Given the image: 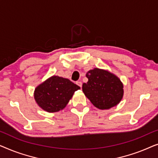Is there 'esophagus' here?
Here are the masks:
<instances>
[{"label":"esophagus","instance_id":"obj_1","mask_svg":"<svg viewBox=\"0 0 158 158\" xmlns=\"http://www.w3.org/2000/svg\"><path fill=\"white\" fill-rule=\"evenodd\" d=\"M76 84H77V85H78V86H80V87H82V83H81V81H77L76 82Z\"/></svg>","mask_w":158,"mask_h":158}]
</instances>
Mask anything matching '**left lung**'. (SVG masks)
Wrapping results in <instances>:
<instances>
[{"mask_svg": "<svg viewBox=\"0 0 158 158\" xmlns=\"http://www.w3.org/2000/svg\"><path fill=\"white\" fill-rule=\"evenodd\" d=\"M88 81L83 84V91L94 106L109 109L120 102L124 86L118 77L109 71L94 68L86 73Z\"/></svg>", "mask_w": 158, "mask_h": 158, "instance_id": "8db88e82", "label": "left lung"}]
</instances>
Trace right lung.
Instances as JSON below:
<instances>
[{
    "label": "right lung",
    "mask_w": 158,
    "mask_h": 158,
    "mask_svg": "<svg viewBox=\"0 0 158 158\" xmlns=\"http://www.w3.org/2000/svg\"><path fill=\"white\" fill-rule=\"evenodd\" d=\"M80 88L69 79L52 76L34 90V99L43 110L49 113L62 110Z\"/></svg>",
    "instance_id": "add662e5"
}]
</instances>
